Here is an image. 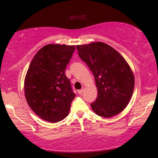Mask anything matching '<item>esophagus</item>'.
<instances>
[{
  "instance_id": "1",
  "label": "esophagus",
  "mask_w": 158,
  "mask_h": 158,
  "mask_svg": "<svg viewBox=\"0 0 158 158\" xmlns=\"http://www.w3.org/2000/svg\"><path fill=\"white\" fill-rule=\"evenodd\" d=\"M84 89H81V90H79L77 92H78V93H79V95H82V93H84Z\"/></svg>"
}]
</instances>
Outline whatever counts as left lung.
<instances>
[{"mask_svg":"<svg viewBox=\"0 0 158 158\" xmlns=\"http://www.w3.org/2000/svg\"><path fill=\"white\" fill-rule=\"evenodd\" d=\"M78 55L94 75L98 97L90 104L98 116L110 118L126 107L132 98L135 77L125 58L101 42L77 45Z\"/></svg>","mask_w":158,"mask_h":158,"instance_id":"left-lung-1","label":"left lung"}]
</instances>
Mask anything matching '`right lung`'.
Wrapping results in <instances>:
<instances>
[{
	"instance_id": "1",
	"label": "right lung",
	"mask_w": 158,
	"mask_h": 158,
	"mask_svg": "<svg viewBox=\"0 0 158 158\" xmlns=\"http://www.w3.org/2000/svg\"><path fill=\"white\" fill-rule=\"evenodd\" d=\"M74 50V45H45L29 65L25 97L32 110L44 121L57 123L69 114L75 94L65 72Z\"/></svg>"
}]
</instances>
